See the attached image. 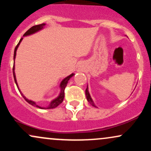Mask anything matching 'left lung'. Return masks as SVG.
Segmentation results:
<instances>
[{
  "label": "left lung",
  "instance_id": "left-lung-1",
  "mask_svg": "<svg viewBox=\"0 0 151 151\" xmlns=\"http://www.w3.org/2000/svg\"><path fill=\"white\" fill-rule=\"evenodd\" d=\"M85 93H86V99H87L88 102H89L90 104L92 105L93 106L96 107V106H95L94 102H93V101L92 100V99H91V96H90V93H89V88H88V84H87V87H86V91H85Z\"/></svg>",
  "mask_w": 151,
  "mask_h": 151
}]
</instances>
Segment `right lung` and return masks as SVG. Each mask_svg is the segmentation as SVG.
<instances>
[{
    "label": "right lung",
    "mask_w": 151,
    "mask_h": 151,
    "mask_svg": "<svg viewBox=\"0 0 151 151\" xmlns=\"http://www.w3.org/2000/svg\"><path fill=\"white\" fill-rule=\"evenodd\" d=\"M45 25H46L45 23H42V24H40V25L32 26V27H31V28L29 29V30H27V32H26L23 35V37H26V36L31 35H33L35 33H36V32H39V31L42 30V29L45 27ZM22 39H23V37H22L21 39L20 40V41H19L18 44L17 45L16 47H15V51H14V57H13V59H14V65H13V77H14V80H15V84H16L17 87H18V89L19 90V91H20V93H21L22 97L25 99V101H27L28 104H30V105L33 106L37 107V108L41 109H50L56 108V107L60 105V104H61L62 102L63 101L64 97H65V87H66V86H67V83H68V81L70 80L71 78L73 77V76L74 75V73L71 74L70 75L67 76V77H65V79H62V81H61V83H60V93H59V95H58V96H57L56 98L54 99L53 100H52V101H50V104L48 105L47 106H46V107L40 106L37 105V104H36L35 101H32V100H30V99H28L26 98L25 96L23 95V93L21 92L20 89H19V86H18V82H17L16 77H15V57H16V52H17V50H18L19 45H20V42H22Z\"/></svg>",
    "instance_id": "add662e5"
}]
</instances>
